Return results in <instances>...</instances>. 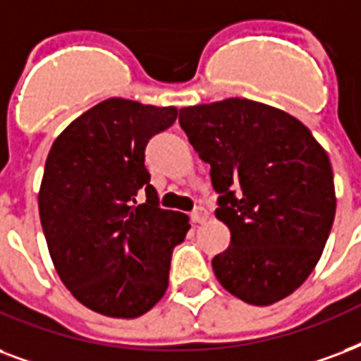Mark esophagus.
<instances>
[{
    "label": "esophagus",
    "mask_w": 361,
    "mask_h": 361,
    "mask_svg": "<svg viewBox=\"0 0 361 361\" xmlns=\"http://www.w3.org/2000/svg\"><path fill=\"white\" fill-rule=\"evenodd\" d=\"M192 224H204L206 219H208V212L204 208H197V210L191 214Z\"/></svg>",
    "instance_id": "esophagus-1"
}]
</instances>
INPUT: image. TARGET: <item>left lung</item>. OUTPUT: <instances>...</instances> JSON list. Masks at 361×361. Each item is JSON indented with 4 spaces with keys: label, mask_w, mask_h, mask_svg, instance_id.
<instances>
[{
    "label": "left lung",
    "mask_w": 361,
    "mask_h": 361,
    "mask_svg": "<svg viewBox=\"0 0 361 361\" xmlns=\"http://www.w3.org/2000/svg\"><path fill=\"white\" fill-rule=\"evenodd\" d=\"M180 126L210 164L216 217L231 231V246L212 259L219 284L255 307L291 295L334 225L326 149L293 115L247 98L181 107Z\"/></svg>",
    "instance_id": "8db88e82"
}]
</instances>
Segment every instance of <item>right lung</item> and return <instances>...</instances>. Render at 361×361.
<instances>
[{
  "instance_id": "add662e5",
  "label": "right lung",
  "mask_w": 361,
  "mask_h": 361,
  "mask_svg": "<svg viewBox=\"0 0 361 361\" xmlns=\"http://www.w3.org/2000/svg\"><path fill=\"white\" fill-rule=\"evenodd\" d=\"M178 109L107 98L71 121L47 155L39 217L60 280L87 309L137 318L169 288L172 250L189 217L162 210L145 145ZM148 199L137 204V195Z\"/></svg>"
}]
</instances>
